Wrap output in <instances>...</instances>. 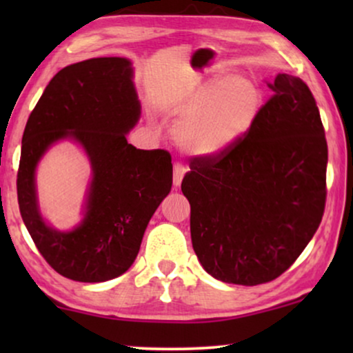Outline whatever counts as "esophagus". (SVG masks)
<instances>
[{
  "label": "esophagus",
  "instance_id": "34e87169",
  "mask_svg": "<svg viewBox=\"0 0 353 353\" xmlns=\"http://www.w3.org/2000/svg\"><path fill=\"white\" fill-rule=\"evenodd\" d=\"M186 172H188V168L183 165L181 162H176L175 165H173V185L180 186V183H181L183 176H185Z\"/></svg>",
  "mask_w": 353,
  "mask_h": 353
}]
</instances>
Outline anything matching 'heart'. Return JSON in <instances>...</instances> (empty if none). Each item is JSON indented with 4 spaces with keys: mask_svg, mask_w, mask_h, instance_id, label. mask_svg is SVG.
Wrapping results in <instances>:
<instances>
[{
    "mask_svg": "<svg viewBox=\"0 0 353 353\" xmlns=\"http://www.w3.org/2000/svg\"><path fill=\"white\" fill-rule=\"evenodd\" d=\"M262 93L252 80L210 81L178 105L176 143L192 154H215L234 143L259 114Z\"/></svg>",
    "mask_w": 353,
    "mask_h": 353,
    "instance_id": "obj_1",
    "label": "heart"
}]
</instances>
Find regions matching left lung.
<instances>
[{
    "instance_id": "8db88e82",
    "label": "left lung",
    "mask_w": 353,
    "mask_h": 353,
    "mask_svg": "<svg viewBox=\"0 0 353 353\" xmlns=\"http://www.w3.org/2000/svg\"><path fill=\"white\" fill-rule=\"evenodd\" d=\"M273 96L243 137L194 157L181 183L192 249L223 283L257 286L296 262L321 223L327 144L320 110L299 77L278 74Z\"/></svg>"
}]
</instances>
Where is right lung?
<instances>
[{
  "mask_svg": "<svg viewBox=\"0 0 353 353\" xmlns=\"http://www.w3.org/2000/svg\"><path fill=\"white\" fill-rule=\"evenodd\" d=\"M132 62L93 57L52 77L27 120L17 172L23 223L43 259L62 276L103 283L132 267L143 234L172 188V156L127 141L141 115ZM80 142L92 163L85 216L72 232L48 227L37 210L34 168L59 139Z\"/></svg>",
  "mask_w": 353,
  "mask_h": 353,
  "instance_id": "right-lung-1",
  "label": "right lung"
}]
</instances>
